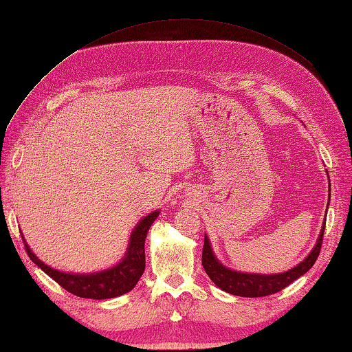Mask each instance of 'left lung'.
Returning <instances> with one entry per match:
<instances>
[{"label": "left lung", "instance_id": "1", "mask_svg": "<svg viewBox=\"0 0 352 352\" xmlns=\"http://www.w3.org/2000/svg\"><path fill=\"white\" fill-rule=\"evenodd\" d=\"M330 204V199H328ZM324 230L325 223L320 230V234L318 237V242L315 248L305 257L300 265L289 269L286 272L281 274H245L237 272L233 269H228L223 266L221 261L214 257V252L212 251L210 241L204 236V246H203V266L206 274L210 276V280L218 286L219 289L228 292L231 295L236 296H245V298H258V296H267L276 294V292L287 287L290 283H294L296 278H300L309 269L315 265V261L320 252V246H322L324 239Z\"/></svg>", "mask_w": 352, "mask_h": 352}]
</instances>
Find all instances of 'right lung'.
Returning a JSON list of instances; mask_svg holds the SVG:
<instances>
[{"label": "right lung", "instance_id": "1", "mask_svg": "<svg viewBox=\"0 0 352 352\" xmlns=\"http://www.w3.org/2000/svg\"><path fill=\"white\" fill-rule=\"evenodd\" d=\"M159 213L160 212L157 210L149 213L134 227L124 258L116 266L101 272L68 274L52 269L34 256V252L27 245L24 236H21L24 239L25 251L33 263H36L45 274L50 275L52 280L60 284L65 290H68L72 295H77L80 298H89V300H109V298H115L130 292L138 284L142 274H144L145 239L148 230L151 228L153 222L157 219Z\"/></svg>", "mask_w": 352, "mask_h": 352}]
</instances>
